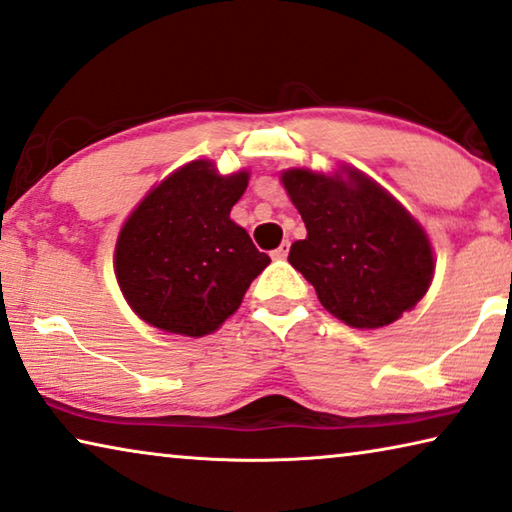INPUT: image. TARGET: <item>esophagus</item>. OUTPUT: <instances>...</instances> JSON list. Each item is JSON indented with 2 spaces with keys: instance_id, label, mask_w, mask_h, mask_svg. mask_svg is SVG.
<instances>
[{
  "instance_id": "1",
  "label": "esophagus",
  "mask_w": 512,
  "mask_h": 512,
  "mask_svg": "<svg viewBox=\"0 0 512 512\" xmlns=\"http://www.w3.org/2000/svg\"><path fill=\"white\" fill-rule=\"evenodd\" d=\"M271 255H273V259H287V255H289V241H282L280 248H275Z\"/></svg>"
}]
</instances>
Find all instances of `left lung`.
<instances>
[{
  "label": "left lung",
  "instance_id": "1",
  "mask_svg": "<svg viewBox=\"0 0 512 512\" xmlns=\"http://www.w3.org/2000/svg\"><path fill=\"white\" fill-rule=\"evenodd\" d=\"M280 180L307 227L289 264L332 316L373 330L424 298L435 271L431 241L383 186L351 166L332 175L289 168Z\"/></svg>",
  "mask_w": 512,
  "mask_h": 512
}]
</instances>
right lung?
Listing matches in <instances>:
<instances>
[{
	"label": "right lung",
	"mask_w": 512,
	"mask_h": 512,
	"mask_svg": "<svg viewBox=\"0 0 512 512\" xmlns=\"http://www.w3.org/2000/svg\"><path fill=\"white\" fill-rule=\"evenodd\" d=\"M248 173L218 175L196 159L154 186L123 225L113 269L129 307L145 323L205 337L239 310L271 257L230 218Z\"/></svg>",
	"instance_id": "1"
}]
</instances>
